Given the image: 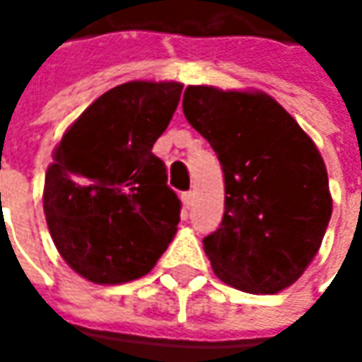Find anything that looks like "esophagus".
Segmentation results:
<instances>
[{
	"instance_id": "1",
	"label": "esophagus",
	"mask_w": 362,
	"mask_h": 362,
	"mask_svg": "<svg viewBox=\"0 0 362 362\" xmlns=\"http://www.w3.org/2000/svg\"><path fill=\"white\" fill-rule=\"evenodd\" d=\"M181 202L185 207H191V203H193V193L191 191H185V193H181Z\"/></svg>"
}]
</instances>
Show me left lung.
<instances>
[{
	"instance_id": "1",
	"label": "left lung",
	"mask_w": 362,
	"mask_h": 362,
	"mask_svg": "<svg viewBox=\"0 0 362 362\" xmlns=\"http://www.w3.org/2000/svg\"><path fill=\"white\" fill-rule=\"evenodd\" d=\"M183 115L216 151L226 177L223 219L203 240L216 276L250 294L292 286L332 214L313 139L264 92L187 86Z\"/></svg>"
}]
</instances>
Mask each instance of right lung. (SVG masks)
Here are the masks:
<instances>
[{
    "mask_svg": "<svg viewBox=\"0 0 362 362\" xmlns=\"http://www.w3.org/2000/svg\"><path fill=\"white\" fill-rule=\"evenodd\" d=\"M181 82L120 84L96 98L54 148L44 214L66 264L94 284L153 270L177 233L181 202L153 145L181 100Z\"/></svg>",
    "mask_w": 362,
    "mask_h": 362,
    "instance_id": "right-lung-1",
    "label": "right lung"
}]
</instances>
